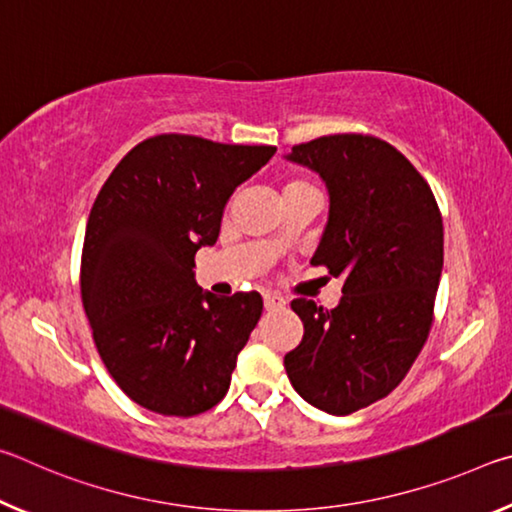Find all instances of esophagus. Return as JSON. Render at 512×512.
<instances>
[{"instance_id":"34e87169","label":"esophagus","mask_w":512,"mask_h":512,"mask_svg":"<svg viewBox=\"0 0 512 512\" xmlns=\"http://www.w3.org/2000/svg\"><path fill=\"white\" fill-rule=\"evenodd\" d=\"M264 307H266V311L284 309L287 307V300H284L282 296H277V293H264Z\"/></svg>"}]
</instances>
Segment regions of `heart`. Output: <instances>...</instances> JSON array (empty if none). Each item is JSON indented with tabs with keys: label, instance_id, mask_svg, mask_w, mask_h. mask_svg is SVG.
<instances>
[{
	"label": "heart",
	"instance_id": "b5f03b06",
	"mask_svg": "<svg viewBox=\"0 0 512 512\" xmlns=\"http://www.w3.org/2000/svg\"><path fill=\"white\" fill-rule=\"evenodd\" d=\"M309 189H314V185L309 183L305 178H289L282 183V196L287 194H296V192H309Z\"/></svg>",
	"mask_w": 512,
	"mask_h": 512
}]
</instances>
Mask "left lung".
<instances>
[{
  "label": "left lung",
  "instance_id": "obj_1",
  "mask_svg": "<svg viewBox=\"0 0 512 512\" xmlns=\"http://www.w3.org/2000/svg\"><path fill=\"white\" fill-rule=\"evenodd\" d=\"M287 158L325 180L329 219L311 264L345 282L334 309L291 302L305 334L284 368L302 400L348 415L391 393L427 343L443 214L420 171L379 137H316Z\"/></svg>",
  "mask_w": 512,
  "mask_h": 512
}]
</instances>
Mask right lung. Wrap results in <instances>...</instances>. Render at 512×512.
<instances>
[{
    "label": "right lung",
    "instance_id": "obj_1",
    "mask_svg": "<svg viewBox=\"0 0 512 512\" xmlns=\"http://www.w3.org/2000/svg\"><path fill=\"white\" fill-rule=\"evenodd\" d=\"M275 146L164 133L128 151L94 201L81 255V300L110 377L144 409L192 418L219 404L262 296H214L194 255L219 239L232 192Z\"/></svg>",
    "mask_w": 512,
    "mask_h": 512
}]
</instances>
